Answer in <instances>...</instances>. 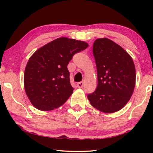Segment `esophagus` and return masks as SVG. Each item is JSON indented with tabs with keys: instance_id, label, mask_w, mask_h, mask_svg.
<instances>
[{
	"instance_id": "1",
	"label": "esophagus",
	"mask_w": 153,
	"mask_h": 153,
	"mask_svg": "<svg viewBox=\"0 0 153 153\" xmlns=\"http://www.w3.org/2000/svg\"><path fill=\"white\" fill-rule=\"evenodd\" d=\"M83 86H84V82H78L77 84V88H82Z\"/></svg>"
}]
</instances>
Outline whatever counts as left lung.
I'll return each mask as SVG.
<instances>
[{
  "label": "left lung",
  "mask_w": 153,
  "mask_h": 153,
  "mask_svg": "<svg viewBox=\"0 0 153 153\" xmlns=\"http://www.w3.org/2000/svg\"><path fill=\"white\" fill-rule=\"evenodd\" d=\"M98 75L95 91L88 94L90 104L105 113L121 110L133 94L136 69L131 56L108 38H98L93 44Z\"/></svg>",
  "instance_id": "obj_1"
}]
</instances>
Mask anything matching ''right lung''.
<instances>
[{
    "instance_id": "1",
    "label": "right lung",
    "mask_w": 153,
    "mask_h": 153,
    "mask_svg": "<svg viewBox=\"0 0 153 153\" xmlns=\"http://www.w3.org/2000/svg\"><path fill=\"white\" fill-rule=\"evenodd\" d=\"M84 41L62 37L38 49L28 60L24 82L30 102L40 111L63 105L73 93L67 65L75 54L86 49Z\"/></svg>"
}]
</instances>
